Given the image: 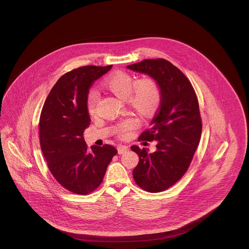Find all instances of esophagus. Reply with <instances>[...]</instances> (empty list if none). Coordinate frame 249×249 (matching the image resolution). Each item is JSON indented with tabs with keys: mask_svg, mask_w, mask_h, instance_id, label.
Returning a JSON list of instances; mask_svg holds the SVG:
<instances>
[{
	"mask_svg": "<svg viewBox=\"0 0 249 249\" xmlns=\"http://www.w3.org/2000/svg\"><path fill=\"white\" fill-rule=\"evenodd\" d=\"M128 150H129V148H128V146H126V145H119V146H118L119 154H124V153H126Z\"/></svg>",
	"mask_w": 249,
	"mask_h": 249,
	"instance_id": "obj_1",
	"label": "esophagus"
}]
</instances>
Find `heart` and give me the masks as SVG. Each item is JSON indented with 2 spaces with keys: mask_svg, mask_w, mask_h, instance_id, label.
<instances>
[{
  "mask_svg": "<svg viewBox=\"0 0 249 249\" xmlns=\"http://www.w3.org/2000/svg\"><path fill=\"white\" fill-rule=\"evenodd\" d=\"M107 88L119 98L128 100L130 106L142 115L153 112L159 107L161 98L160 88L158 82L151 77H144L134 82V78L125 71H116L106 81ZM99 94L91 89L87 98L88 111L92 114L95 111ZM136 123L133 120H127L118 129L119 136L126 137L129 130L133 129Z\"/></svg>",
  "mask_w": 249,
  "mask_h": 249,
  "instance_id": "1",
  "label": "heart"
}]
</instances>
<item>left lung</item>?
I'll return each instance as SVG.
<instances>
[{
    "mask_svg": "<svg viewBox=\"0 0 249 249\" xmlns=\"http://www.w3.org/2000/svg\"><path fill=\"white\" fill-rule=\"evenodd\" d=\"M128 69L149 75L161 91L157 114L139 139L157 142L149 153L132 145L139 163L132 176L136 184L148 192H160L175 185L185 175L200 142L201 119L194 89L187 76L164 59H143Z\"/></svg>",
    "mask_w": 249,
    "mask_h": 249,
    "instance_id": "left-lung-1",
    "label": "left lung"
}]
</instances>
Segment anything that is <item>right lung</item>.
<instances>
[{"instance_id": "obj_1", "label": "right lung", "mask_w": 249, "mask_h": 249, "mask_svg": "<svg viewBox=\"0 0 249 249\" xmlns=\"http://www.w3.org/2000/svg\"><path fill=\"white\" fill-rule=\"evenodd\" d=\"M111 68L89 65L64 73L41 112L40 144L48 168L64 189L75 194L87 195L96 190L118 153L110 144L92 145L89 150L83 136L90 124L87 108L89 88Z\"/></svg>"}]
</instances>
